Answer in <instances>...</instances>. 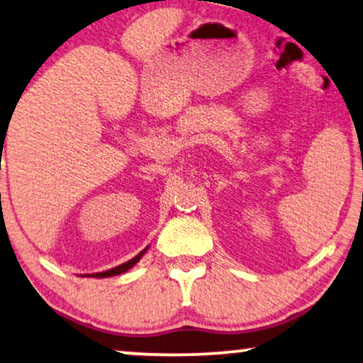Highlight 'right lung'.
Here are the masks:
<instances>
[{
    "label": "right lung",
    "mask_w": 363,
    "mask_h": 363,
    "mask_svg": "<svg viewBox=\"0 0 363 363\" xmlns=\"http://www.w3.org/2000/svg\"><path fill=\"white\" fill-rule=\"evenodd\" d=\"M147 250H143L140 255H137L135 257H133V259H130V261H127V262H123V264H121V266H117V267H113V269H108V271H104V272H96V274H92L94 277H99V279H101V277H111V276H117V274H122V272H125V271H128L130 269V267H133L137 264L138 261H140V257L143 256V252H145Z\"/></svg>",
    "instance_id": "1"
}]
</instances>
